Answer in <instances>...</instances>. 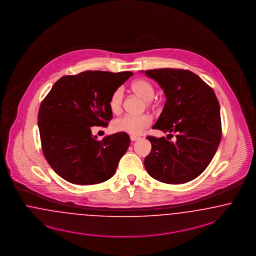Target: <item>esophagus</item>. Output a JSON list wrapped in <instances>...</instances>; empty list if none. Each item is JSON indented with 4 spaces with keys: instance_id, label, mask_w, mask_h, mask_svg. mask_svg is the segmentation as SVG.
<instances>
[{
    "instance_id": "1",
    "label": "esophagus",
    "mask_w": 256,
    "mask_h": 256,
    "mask_svg": "<svg viewBox=\"0 0 256 256\" xmlns=\"http://www.w3.org/2000/svg\"><path fill=\"white\" fill-rule=\"evenodd\" d=\"M138 139H139V137H137V136H134V135H132V136H130V140H132V141H136V140H138Z\"/></svg>"
}]
</instances>
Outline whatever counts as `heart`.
I'll list each match as a JSON object with an SVG mask.
<instances>
[{"label":"heart","mask_w":256,"mask_h":256,"mask_svg":"<svg viewBox=\"0 0 256 256\" xmlns=\"http://www.w3.org/2000/svg\"><path fill=\"white\" fill-rule=\"evenodd\" d=\"M132 90L144 100L146 106H150L154 97L152 84L144 79L136 80L132 84ZM123 88L119 86L112 93L108 100V108L114 114L120 112L123 104ZM152 124V117L148 114L142 115H124L116 119L112 124L113 130L117 132H124L132 135H138L143 132Z\"/></svg>","instance_id":"heart-1"}]
</instances>
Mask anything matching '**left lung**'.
Segmentation results:
<instances>
[{"instance_id":"8db88e82","label":"left lung","mask_w":256,"mask_h":256,"mask_svg":"<svg viewBox=\"0 0 256 256\" xmlns=\"http://www.w3.org/2000/svg\"><path fill=\"white\" fill-rule=\"evenodd\" d=\"M144 74L158 82L166 97L154 130L176 133L174 143L164 137H146L152 152L144 158V168L163 183L190 182L206 168L221 141L217 97L208 84L186 70H150Z\"/></svg>"}]
</instances>
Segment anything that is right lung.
Returning a JSON list of instances; mask_svg holds the SVG:
<instances>
[{"label":"right lung","instance_id":"right-lung-1","mask_svg":"<svg viewBox=\"0 0 256 256\" xmlns=\"http://www.w3.org/2000/svg\"><path fill=\"white\" fill-rule=\"evenodd\" d=\"M133 73L88 70L62 76L42 101L38 113L42 150L52 170L76 184H93L115 174L130 139L114 133L99 141L92 126L112 119L110 97Z\"/></svg>","mask_w":256,"mask_h":256}]
</instances>
